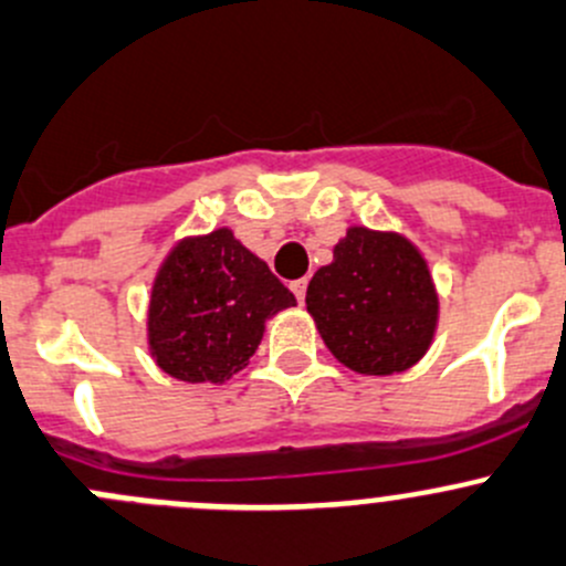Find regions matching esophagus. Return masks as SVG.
I'll use <instances>...</instances> for the list:
<instances>
[{"label":"esophagus","instance_id":"esophagus-1","mask_svg":"<svg viewBox=\"0 0 566 566\" xmlns=\"http://www.w3.org/2000/svg\"><path fill=\"white\" fill-rule=\"evenodd\" d=\"M291 291H294V294H296V300H300V302H305L307 277H300V281H294V283H291Z\"/></svg>","mask_w":566,"mask_h":566}]
</instances>
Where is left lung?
<instances>
[{
    "label": "left lung",
    "instance_id": "1",
    "mask_svg": "<svg viewBox=\"0 0 566 566\" xmlns=\"http://www.w3.org/2000/svg\"><path fill=\"white\" fill-rule=\"evenodd\" d=\"M307 313L335 360L363 377L416 366L432 346L440 296L421 250L399 231L349 226L307 283Z\"/></svg>",
    "mask_w": 566,
    "mask_h": 566
}]
</instances>
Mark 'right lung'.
<instances>
[{
	"instance_id": "add662e5",
	"label": "right lung",
	"mask_w": 566,
	"mask_h": 566,
	"mask_svg": "<svg viewBox=\"0 0 566 566\" xmlns=\"http://www.w3.org/2000/svg\"><path fill=\"white\" fill-rule=\"evenodd\" d=\"M296 305L294 294L231 228L178 239L148 296V352L181 382L222 385L242 371L266 322Z\"/></svg>"
}]
</instances>
